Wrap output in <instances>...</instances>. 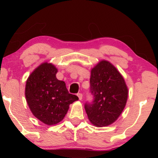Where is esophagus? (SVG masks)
Here are the masks:
<instances>
[{"label":"esophagus","mask_w":158,"mask_h":158,"mask_svg":"<svg viewBox=\"0 0 158 158\" xmlns=\"http://www.w3.org/2000/svg\"><path fill=\"white\" fill-rule=\"evenodd\" d=\"M77 96H78V98H79V99L80 100H82V98H83V95H82V93H77Z\"/></svg>","instance_id":"34e87169"}]
</instances>
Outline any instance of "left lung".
<instances>
[{"instance_id":"left-lung-1","label":"left lung","mask_w":158,"mask_h":158,"mask_svg":"<svg viewBox=\"0 0 158 158\" xmlns=\"http://www.w3.org/2000/svg\"><path fill=\"white\" fill-rule=\"evenodd\" d=\"M90 93L92 102L84 108L89 119L98 127L113 123L126 105L128 90L123 77L106 60H102L91 70Z\"/></svg>"}]
</instances>
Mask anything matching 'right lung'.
Masks as SVG:
<instances>
[{
  "label": "right lung",
  "mask_w": 158,
  "mask_h": 158,
  "mask_svg": "<svg viewBox=\"0 0 158 158\" xmlns=\"http://www.w3.org/2000/svg\"><path fill=\"white\" fill-rule=\"evenodd\" d=\"M57 72L52 63H42L26 81L25 95L29 108L37 119L48 125L62 121L69 105L79 100L69 93L65 82L57 79Z\"/></svg>",
  "instance_id": "add662e5"
}]
</instances>
